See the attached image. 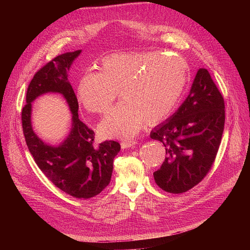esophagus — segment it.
<instances>
[{"label":"esophagus","instance_id":"obj_1","mask_svg":"<svg viewBox=\"0 0 250 250\" xmlns=\"http://www.w3.org/2000/svg\"><path fill=\"white\" fill-rule=\"evenodd\" d=\"M138 144V142L135 140L133 141H124L121 143V146H122V149H127V148H130V147H134L136 146Z\"/></svg>","mask_w":250,"mask_h":250}]
</instances>
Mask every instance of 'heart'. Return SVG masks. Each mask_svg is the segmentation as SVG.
<instances>
[{
    "label": "heart",
    "mask_w": 250,
    "mask_h": 250,
    "mask_svg": "<svg viewBox=\"0 0 250 250\" xmlns=\"http://www.w3.org/2000/svg\"><path fill=\"white\" fill-rule=\"evenodd\" d=\"M188 82V63L160 52H125L105 57L98 73H87L77 87L85 110L102 113L120 92L123 102L98 125L104 139H130L144 123L158 125L172 114Z\"/></svg>",
    "instance_id": "1"
}]
</instances>
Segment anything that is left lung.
I'll return each instance as SVG.
<instances>
[{
	"label": "left lung",
	"mask_w": 250,
	"mask_h": 250,
	"mask_svg": "<svg viewBox=\"0 0 250 250\" xmlns=\"http://www.w3.org/2000/svg\"><path fill=\"white\" fill-rule=\"evenodd\" d=\"M224 124V98L208 70L202 68L187 99L150 134L166 150L163 164L153 173L157 186L170 193H182L201 182L215 161Z\"/></svg>",
	"instance_id": "8db88e82"
}]
</instances>
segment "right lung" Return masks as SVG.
Here are the masks:
<instances>
[{
    "instance_id": "right-lung-1",
    "label": "right lung",
    "mask_w": 250,
    "mask_h": 250,
    "mask_svg": "<svg viewBox=\"0 0 250 250\" xmlns=\"http://www.w3.org/2000/svg\"><path fill=\"white\" fill-rule=\"evenodd\" d=\"M81 49L58 56L34 75L26 93L22 109V127L26 144L42 173L59 188L74 198L87 200L99 194L111 179L113 159L121 150L114 141L94 145V132L78 115L79 104L68 71ZM46 93L62 94L72 113V127L61 144H46L34 133L31 123V103Z\"/></svg>"
}]
</instances>
